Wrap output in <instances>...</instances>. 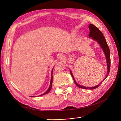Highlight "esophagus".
<instances>
[{
    "mask_svg": "<svg viewBox=\"0 0 121 121\" xmlns=\"http://www.w3.org/2000/svg\"><path fill=\"white\" fill-rule=\"evenodd\" d=\"M58 59L60 60V61H63L64 60V56H63V55H60L59 56Z\"/></svg>",
    "mask_w": 121,
    "mask_h": 121,
    "instance_id": "obj_1",
    "label": "esophagus"
}]
</instances>
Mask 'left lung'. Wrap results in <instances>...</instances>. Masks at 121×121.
Here are the masks:
<instances>
[{"label": "left lung", "mask_w": 121, "mask_h": 121, "mask_svg": "<svg viewBox=\"0 0 121 121\" xmlns=\"http://www.w3.org/2000/svg\"><path fill=\"white\" fill-rule=\"evenodd\" d=\"M89 29H90V34H89V38H91V39H92L93 40L96 41V42H98V43L99 44V46L101 47V48H102L103 50L104 51V52L105 55V58H106V63H107V75L106 76V77L103 80V81H104L108 77V75L109 74L110 69V49H109L108 46V44H107L106 40L105 39V37L104 36V34L99 29V28H98L96 26H95L94 25H93L92 24H90L89 25ZM70 73H71V74L73 78V81L74 82L75 84L80 88L86 89H91V90L95 89L98 88L100 85V84L102 83V82H101V83H100L99 84L97 85V86L92 87H85V86H82V85H79L77 83V82H76V81L75 80V79L73 77V74L71 70H70Z\"/></svg>", "instance_id": "obj_1"}]
</instances>
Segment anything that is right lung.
Segmentation results:
<instances>
[{
	"label": "right lung",
	"mask_w": 121,
	"mask_h": 121,
	"mask_svg": "<svg viewBox=\"0 0 121 121\" xmlns=\"http://www.w3.org/2000/svg\"><path fill=\"white\" fill-rule=\"evenodd\" d=\"M53 69H52V78H51V80H50V86H49V88H48V90L45 92V93H44L43 94H42L41 95H40V96H43V95H46V94H48L50 91V90H51V89H52V79H53V77H52V73H53ZM38 96V97H39Z\"/></svg>",
	"instance_id": "obj_1"
}]
</instances>
